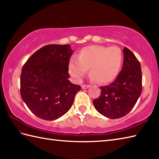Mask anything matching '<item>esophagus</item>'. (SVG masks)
<instances>
[{
  "label": "esophagus",
  "mask_w": 159,
  "mask_h": 159,
  "mask_svg": "<svg viewBox=\"0 0 159 159\" xmlns=\"http://www.w3.org/2000/svg\"><path fill=\"white\" fill-rule=\"evenodd\" d=\"M90 87V85H83L81 86V88H82L83 89H85L88 88V87Z\"/></svg>",
  "instance_id": "1"
}]
</instances>
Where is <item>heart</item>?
Listing matches in <instances>:
<instances>
[{
  "label": "heart",
  "instance_id": "obj_1",
  "mask_svg": "<svg viewBox=\"0 0 159 159\" xmlns=\"http://www.w3.org/2000/svg\"><path fill=\"white\" fill-rule=\"evenodd\" d=\"M122 61V52L117 46H89L80 50L77 59H70L68 72L75 81L80 82L89 69L92 79L98 83L106 84L117 76Z\"/></svg>",
  "mask_w": 159,
  "mask_h": 159
}]
</instances>
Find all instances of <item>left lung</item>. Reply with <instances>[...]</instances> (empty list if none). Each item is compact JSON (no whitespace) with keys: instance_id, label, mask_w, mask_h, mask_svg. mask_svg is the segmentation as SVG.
<instances>
[{"instance_id":"8db88e82","label":"left lung","mask_w":159,"mask_h":159,"mask_svg":"<svg viewBox=\"0 0 159 159\" xmlns=\"http://www.w3.org/2000/svg\"><path fill=\"white\" fill-rule=\"evenodd\" d=\"M122 69L109 85L100 87L101 93L93 101V106L102 116L118 119L133 109L142 91L141 65L130 50L124 47Z\"/></svg>"}]
</instances>
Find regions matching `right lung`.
<instances>
[{
  "mask_svg": "<svg viewBox=\"0 0 159 159\" xmlns=\"http://www.w3.org/2000/svg\"><path fill=\"white\" fill-rule=\"evenodd\" d=\"M73 52L68 44L47 45L33 53L22 67L20 95L40 119L51 121L63 116L80 89L68 80Z\"/></svg>",
  "mask_w": 159,
  "mask_h": 159,
  "instance_id": "add662e5",
  "label": "right lung"
}]
</instances>
